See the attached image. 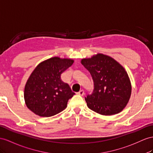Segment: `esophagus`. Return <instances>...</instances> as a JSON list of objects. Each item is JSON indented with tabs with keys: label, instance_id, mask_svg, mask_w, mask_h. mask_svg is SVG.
I'll use <instances>...</instances> for the list:
<instances>
[{
	"label": "esophagus",
	"instance_id": "1",
	"mask_svg": "<svg viewBox=\"0 0 153 153\" xmlns=\"http://www.w3.org/2000/svg\"><path fill=\"white\" fill-rule=\"evenodd\" d=\"M77 94L80 95V96H83L85 94V92H84L83 90H81V91H79V92H77Z\"/></svg>",
	"mask_w": 153,
	"mask_h": 153
}]
</instances>
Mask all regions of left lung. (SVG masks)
Instances as JSON below:
<instances>
[{
    "label": "left lung",
    "instance_id": "left-lung-1",
    "mask_svg": "<svg viewBox=\"0 0 153 153\" xmlns=\"http://www.w3.org/2000/svg\"><path fill=\"white\" fill-rule=\"evenodd\" d=\"M81 63L91 73L94 87L85 97L88 107L105 116L122 111L131 94V82L123 66L101 53L83 59Z\"/></svg>",
    "mask_w": 153,
    "mask_h": 153
}]
</instances>
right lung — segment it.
Returning <instances> with one entry per match:
<instances>
[{"mask_svg":"<svg viewBox=\"0 0 153 153\" xmlns=\"http://www.w3.org/2000/svg\"><path fill=\"white\" fill-rule=\"evenodd\" d=\"M74 61L55 57L41 62L35 68L25 88L26 106L35 114L50 117L61 112L75 94L61 75Z\"/></svg>","mask_w":153,"mask_h":153,"instance_id":"right-lung-1","label":"right lung"}]
</instances>
